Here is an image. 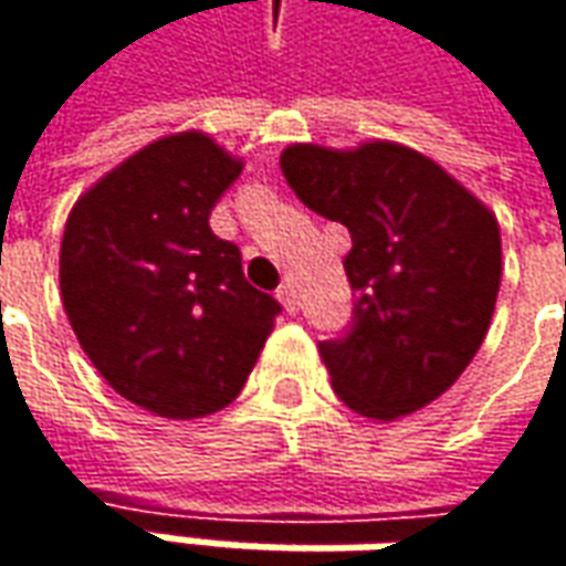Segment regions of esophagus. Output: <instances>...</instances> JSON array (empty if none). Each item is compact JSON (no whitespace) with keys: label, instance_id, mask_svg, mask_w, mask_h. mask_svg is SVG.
I'll use <instances>...</instances> for the list:
<instances>
[{"label":"esophagus","instance_id":"34e87169","mask_svg":"<svg viewBox=\"0 0 566 566\" xmlns=\"http://www.w3.org/2000/svg\"><path fill=\"white\" fill-rule=\"evenodd\" d=\"M279 301H282V306L287 310V313H297V287L287 282L279 287Z\"/></svg>","mask_w":566,"mask_h":566}]
</instances>
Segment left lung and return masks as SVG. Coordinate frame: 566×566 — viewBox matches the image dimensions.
<instances>
[{
    "label": "left lung",
    "instance_id": "1",
    "mask_svg": "<svg viewBox=\"0 0 566 566\" xmlns=\"http://www.w3.org/2000/svg\"><path fill=\"white\" fill-rule=\"evenodd\" d=\"M282 171L303 206L350 231L354 325L319 354L366 419L417 413L476 357L501 287L495 212L439 163L395 140L291 144Z\"/></svg>",
    "mask_w": 566,
    "mask_h": 566
}]
</instances>
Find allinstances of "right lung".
<instances>
[{"mask_svg": "<svg viewBox=\"0 0 566 566\" xmlns=\"http://www.w3.org/2000/svg\"><path fill=\"white\" fill-rule=\"evenodd\" d=\"M244 159L203 130L153 140L71 206L59 284L99 376L166 419H200L241 395L279 303L244 279L209 212Z\"/></svg>", "mask_w": 566, "mask_h": 566, "instance_id": "obj_1", "label": "right lung"}]
</instances>
